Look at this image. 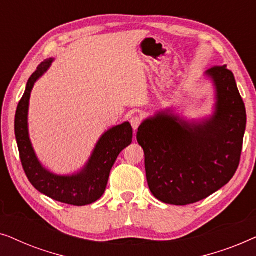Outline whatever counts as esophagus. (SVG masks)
I'll return each instance as SVG.
<instances>
[{
    "mask_svg": "<svg viewBox=\"0 0 256 256\" xmlns=\"http://www.w3.org/2000/svg\"><path fill=\"white\" fill-rule=\"evenodd\" d=\"M141 122H142V118L138 116V115H135V116H132L130 118V124H132V129H134V130H136V129L140 127Z\"/></svg>",
    "mask_w": 256,
    "mask_h": 256,
    "instance_id": "obj_1",
    "label": "esophagus"
}]
</instances>
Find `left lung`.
I'll return each instance as SVG.
<instances>
[{
    "instance_id": "1",
    "label": "left lung",
    "mask_w": 256,
    "mask_h": 256,
    "mask_svg": "<svg viewBox=\"0 0 256 256\" xmlns=\"http://www.w3.org/2000/svg\"><path fill=\"white\" fill-rule=\"evenodd\" d=\"M216 87V110L202 121H185L169 110L138 127L146 180L158 200L188 205L214 194L239 166L246 108L232 71L214 66L206 72Z\"/></svg>"
}]
</instances>
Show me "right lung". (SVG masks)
Segmentation results:
<instances>
[{
	"label": "right lung",
	"mask_w": 256,
	"mask_h": 256,
	"mask_svg": "<svg viewBox=\"0 0 256 256\" xmlns=\"http://www.w3.org/2000/svg\"><path fill=\"white\" fill-rule=\"evenodd\" d=\"M54 59H46L28 80L26 92L17 106L15 135L24 172L34 188L54 200L84 206L96 202L106 190L112 168L118 154L132 143V128L129 122L108 129L98 141L88 162L79 172L60 176L42 166L31 144L28 129V110L34 82L48 71Z\"/></svg>",
	"instance_id": "1"
}]
</instances>
